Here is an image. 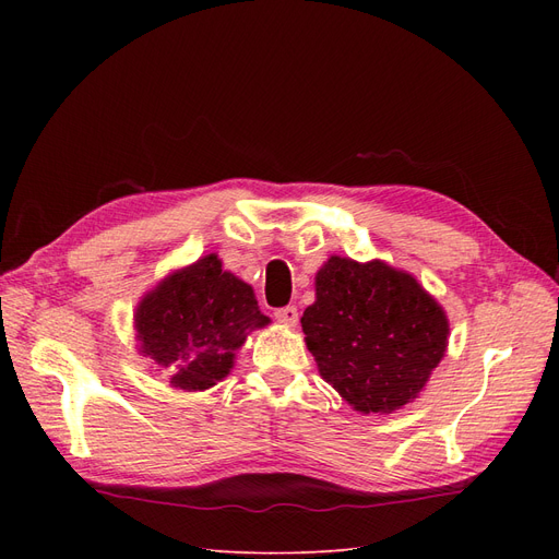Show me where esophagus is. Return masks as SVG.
Returning a JSON list of instances; mask_svg holds the SVG:
<instances>
[{
    "instance_id": "34e87169",
    "label": "esophagus",
    "mask_w": 559,
    "mask_h": 559,
    "mask_svg": "<svg viewBox=\"0 0 559 559\" xmlns=\"http://www.w3.org/2000/svg\"><path fill=\"white\" fill-rule=\"evenodd\" d=\"M275 319L284 326H296L298 324V310L294 306H286L282 310H275Z\"/></svg>"
}]
</instances>
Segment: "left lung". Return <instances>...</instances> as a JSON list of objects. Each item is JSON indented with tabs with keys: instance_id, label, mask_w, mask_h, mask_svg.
Instances as JSON below:
<instances>
[{
	"instance_id": "1",
	"label": "left lung",
	"mask_w": 559,
	"mask_h": 559,
	"mask_svg": "<svg viewBox=\"0 0 559 559\" xmlns=\"http://www.w3.org/2000/svg\"><path fill=\"white\" fill-rule=\"evenodd\" d=\"M300 324L319 376L364 415L413 403L450 337L441 302L411 273L380 259H326Z\"/></svg>"
}]
</instances>
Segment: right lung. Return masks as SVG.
<instances>
[{
    "label": "right lung",
    "instance_id": "right-lung-1",
    "mask_svg": "<svg viewBox=\"0 0 559 559\" xmlns=\"http://www.w3.org/2000/svg\"><path fill=\"white\" fill-rule=\"evenodd\" d=\"M132 317L138 352L179 392H205L228 378L247 335L270 324L251 286L216 253L167 273Z\"/></svg>",
    "mask_w": 559,
    "mask_h": 559
}]
</instances>
